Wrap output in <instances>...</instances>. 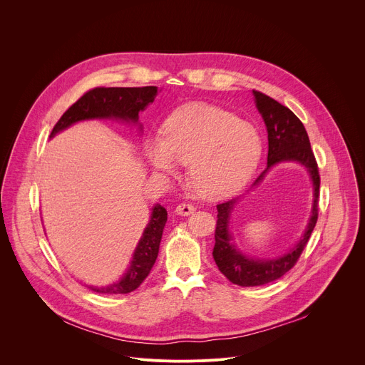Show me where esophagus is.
<instances>
[{"mask_svg":"<svg viewBox=\"0 0 365 365\" xmlns=\"http://www.w3.org/2000/svg\"><path fill=\"white\" fill-rule=\"evenodd\" d=\"M178 215L180 217H187L190 214L195 212V206L190 205V203H180L176 206V211H175Z\"/></svg>","mask_w":365,"mask_h":365,"instance_id":"1","label":"esophagus"}]
</instances>
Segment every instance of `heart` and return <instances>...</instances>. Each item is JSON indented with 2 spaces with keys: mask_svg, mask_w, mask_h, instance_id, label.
Masks as SVG:
<instances>
[{
  "mask_svg": "<svg viewBox=\"0 0 365 365\" xmlns=\"http://www.w3.org/2000/svg\"><path fill=\"white\" fill-rule=\"evenodd\" d=\"M143 153L162 178L175 176L178 163L187 165L192 190L205 200H220L251 179L262 159V138L231 113L195 103L173 113L163 125V137H148Z\"/></svg>",
  "mask_w": 365,
  "mask_h": 365,
  "instance_id": "obj_1",
  "label": "heart"
}]
</instances>
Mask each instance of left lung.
Masks as SVG:
<instances>
[{
  "label": "left lung",
  "mask_w": 365,
  "mask_h": 365,
  "mask_svg": "<svg viewBox=\"0 0 365 365\" xmlns=\"http://www.w3.org/2000/svg\"><path fill=\"white\" fill-rule=\"evenodd\" d=\"M252 95L255 107L266 124L269 138L267 169L255 179L252 187L263 182L272 168L280 163H299L306 169L310 178L312 189H314V200H312L310 217L302 237L290 250L276 258L250 257L240 251L235 245L230 224L231 215L241 197H234L217 206L218 221L212 255L220 272L230 282L242 287L272 283L286 274L296 264L318 221V197L321 185L318 165L302 121L276 99L258 91H252Z\"/></svg>",
  "instance_id": "8db88e82"
}]
</instances>
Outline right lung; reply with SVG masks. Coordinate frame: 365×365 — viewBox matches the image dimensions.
<instances>
[{
	"mask_svg": "<svg viewBox=\"0 0 365 365\" xmlns=\"http://www.w3.org/2000/svg\"><path fill=\"white\" fill-rule=\"evenodd\" d=\"M162 91V89H160ZM158 86L143 88H95L79 98L61 117L51 130L50 138L79 121L88 120H117L125 124L143 127L138 123V113L153 103L158 95ZM168 221V211L159 203L151 207L150 221L133 252L130 266L123 277L108 286H89L91 290L106 294H124L135 290L148 276L159 254L163 230Z\"/></svg>",
	"mask_w": 365,
	"mask_h": 365,
	"instance_id": "1",
	"label": "right lung"
}]
</instances>
